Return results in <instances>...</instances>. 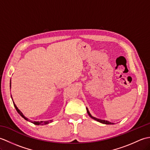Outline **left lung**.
Instances as JSON below:
<instances>
[{"label":"left lung","instance_id":"left-lung-1","mask_svg":"<svg viewBox=\"0 0 150 150\" xmlns=\"http://www.w3.org/2000/svg\"><path fill=\"white\" fill-rule=\"evenodd\" d=\"M86 110H87V112H88V114L89 115V116H90L91 118H92V119H93L98 121V122H100V123H103V124H114V123H112V122H109V121H108V120H104L98 119H97V118H95V117H93V116H91V115L90 114V113L89 112L88 108H86Z\"/></svg>","mask_w":150,"mask_h":150}]
</instances>
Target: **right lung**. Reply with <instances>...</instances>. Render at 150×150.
<instances>
[{"mask_svg":"<svg viewBox=\"0 0 150 150\" xmlns=\"http://www.w3.org/2000/svg\"><path fill=\"white\" fill-rule=\"evenodd\" d=\"M10 87H11V80H10ZM13 104H14V106H15V108L16 110H17V112H18L19 114H20V115L22 116V117H23L25 120H28V121H30L29 119H28V118H26V117L24 116V115L22 114V113L21 112V111L18 109V108H17V106H16V105H15V104L14 103H13ZM50 122H51V120H50ZM50 122H49V121H40V122H39V121H38V122H36V121H33V122H31L33 123L34 124H36V125H44V124H48Z\"/></svg>","mask_w":150,"mask_h":150,"instance_id":"1","label":"right lung"}]
</instances>
